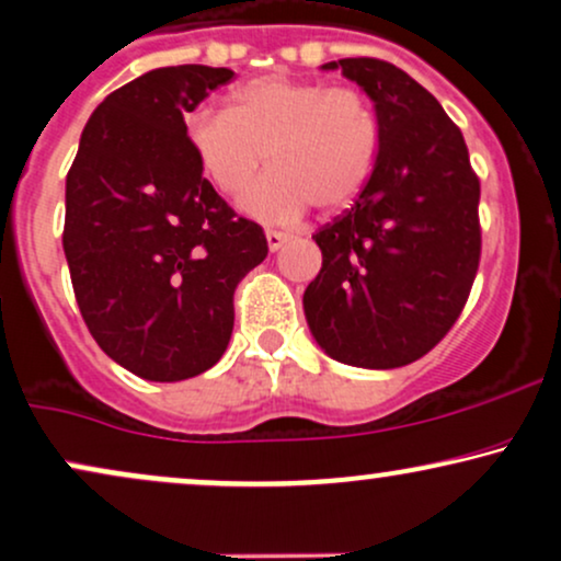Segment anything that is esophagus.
I'll return each instance as SVG.
<instances>
[{
    "label": "esophagus",
    "instance_id": "obj_1",
    "mask_svg": "<svg viewBox=\"0 0 561 561\" xmlns=\"http://www.w3.org/2000/svg\"><path fill=\"white\" fill-rule=\"evenodd\" d=\"M289 240L287 232H276V230H268L266 232V243H268V251H279L282 245H285Z\"/></svg>",
    "mask_w": 561,
    "mask_h": 561
}]
</instances>
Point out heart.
Returning a JSON list of instances; mask_svg holds the SVG:
<instances>
[{
    "mask_svg": "<svg viewBox=\"0 0 561 561\" xmlns=\"http://www.w3.org/2000/svg\"><path fill=\"white\" fill-rule=\"evenodd\" d=\"M194 158L219 194L238 198L268 160L243 209L293 225L310 207L336 211L363 194L380 152V124L359 90L264 75L230 92L225 111L186 118Z\"/></svg>",
    "mask_w": 561,
    "mask_h": 561,
    "instance_id": "1",
    "label": "heart"
}]
</instances>
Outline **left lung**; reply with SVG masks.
I'll use <instances>...</instances> for the list:
<instances>
[{
    "instance_id": "1",
    "label": "left lung",
    "mask_w": 561,
    "mask_h": 561,
    "mask_svg": "<svg viewBox=\"0 0 561 561\" xmlns=\"http://www.w3.org/2000/svg\"><path fill=\"white\" fill-rule=\"evenodd\" d=\"M342 69L378 113V165L352 209L313 236L323 266L302 295L329 357L367 370L420 359L453 329L481 256L479 179L463 134L435 95L393 64Z\"/></svg>"
}]
</instances>
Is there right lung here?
Returning <instances> with one entry per match:
<instances>
[{
  "label": "right lung",
  "mask_w": 561,
  "mask_h": 561,
  "mask_svg": "<svg viewBox=\"0 0 561 561\" xmlns=\"http://www.w3.org/2000/svg\"><path fill=\"white\" fill-rule=\"evenodd\" d=\"M232 77L181 64L113 90L67 173L64 256L80 313L113 363L145 380L217 365L238 282L268 253L264 230L204 179L183 122Z\"/></svg>",
  "instance_id": "add662e5"
}]
</instances>
